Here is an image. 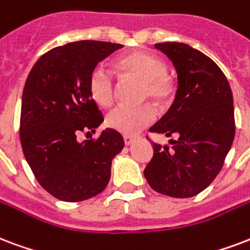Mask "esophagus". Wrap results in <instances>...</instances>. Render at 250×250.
Masks as SVG:
<instances>
[{"label":"esophagus","mask_w":250,"mask_h":250,"mask_svg":"<svg viewBox=\"0 0 250 250\" xmlns=\"http://www.w3.org/2000/svg\"><path fill=\"white\" fill-rule=\"evenodd\" d=\"M123 139H125V146H131V144L133 143V140H135V138H133V136H129V135H125Z\"/></svg>","instance_id":"34e87169"}]
</instances>
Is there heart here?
Listing matches in <instances>:
<instances>
[{"label": "heart", "mask_w": 250, "mask_h": 250, "mask_svg": "<svg viewBox=\"0 0 250 250\" xmlns=\"http://www.w3.org/2000/svg\"><path fill=\"white\" fill-rule=\"evenodd\" d=\"M114 66L123 77L142 81V100L150 98L159 107H167L174 100L176 80L167 73V65L160 57L146 51H132L118 57ZM87 91L95 104L108 107L115 97L114 80L104 68H94L87 79ZM155 119V108L152 104H144L140 106H118L108 112L106 123L115 131L132 135L149 125Z\"/></svg>", "instance_id": "b5f03b06"}]
</instances>
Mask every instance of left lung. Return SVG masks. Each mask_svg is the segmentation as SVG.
Returning <instances> with one entry per match:
<instances>
[{
	"label": "left lung",
	"mask_w": 250,
	"mask_h": 250,
	"mask_svg": "<svg viewBox=\"0 0 250 250\" xmlns=\"http://www.w3.org/2000/svg\"><path fill=\"white\" fill-rule=\"evenodd\" d=\"M177 70L174 102L150 132L177 136L171 148L153 143L144 176L155 191L190 198L203 191L219 171L235 138L233 95L222 69L201 51L176 42L157 43Z\"/></svg>",
	"instance_id": "left-lung-1"
}]
</instances>
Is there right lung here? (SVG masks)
<instances>
[{"label":"right lung","mask_w":250,"mask_h":250,"mask_svg":"<svg viewBox=\"0 0 250 250\" xmlns=\"http://www.w3.org/2000/svg\"><path fill=\"white\" fill-rule=\"evenodd\" d=\"M123 45L81 41L45 52L24 83L19 138L23 155L42 188L64 202H81L102 193L111 176V161L123 149L118 131L79 142L95 132L102 112L87 91L97 64Z\"/></svg>","instance_id":"obj_1"}]
</instances>
